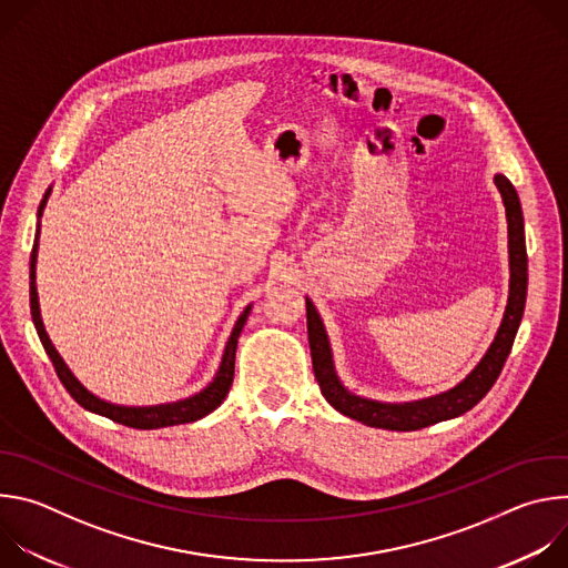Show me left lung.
I'll use <instances>...</instances> for the list:
<instances>
[{
    "label": "left lung",
    "instance_id": "left-lung-1",
    "mask_svg": "<svg viewBox=\"0 0 568 568\" xmlns=\"http://www.w3.org/2000/svg\"><path fill=\"white\" fill-rule=\"evenodd\" d=\"M495 184L501 193V200L506 206V220H508V256H510L508 305L501 318V326L497 331V337L490 344L488 353L483 355V359L474 366V371L454 388L432 397L414 399V402H379V399L351 393L342 384L335 371L333 348H331L326 326H323L314 303L305 296L307 339H310L314 377L321 386L323 397H326L339 414L368 427H379L390 432H414V429L429 427L434 423L463 416L493 388V384L497 382L510 355L515 335L519 331V323L526 307V290H528V256H526L521 202L506 175H495Z\"/></svg>",
    "mask_w": 568,
    "mask_h": 568
}]
</instances>
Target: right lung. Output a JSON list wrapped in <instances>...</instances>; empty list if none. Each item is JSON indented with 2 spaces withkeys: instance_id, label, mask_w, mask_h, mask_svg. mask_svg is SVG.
Returning a JSON list of instances; mask_svg holds the SVG:
<instances>
[{
  "instance_id": "1",
  "label": "right lung",
  "mask_w": 568,
  "mask_h": 568,
  "mask_svg": "<svg viewBox=\"0 0 568 568\" xmlns=\"http://www.w3.org/2000/svg\"><path fill=\"white\" fill-rule=\"evenodd\" d=\"M51 195V186L49 191L44 193L42 202H40V209H38V217H42V211L47 206V200ZM40 226V224H38ZM40 233V229H38ZM36 263H38V237L33 242V252H31V316H33V326L38 331V337L49 355V359L53 362V368L60 377V382L64 384V388L69 390V395L80 404V407L92 412V414H99V416H105L119 425H125V427H132V429H161V427H173V425H184V423H195L204 416H209L211 412H215L220 404L224 402L229 388H231V382H233V368H235V348H237V337L242 333V328H245L247 323V316L252 312V305H247L245 310H242V314L237 316L235 326L231 331V337L224 346V353H222V362H220V368L213 377V382H209L206 388H202L200 393L191 395V397H184V399H178V402H166V404H150V407H125V404H114V402H108V399H101L99 395H94L92 390H88L83 384H80V379L71 373V368L64 364V359L60 357V353L55 351V346L51 344L47 331H44V323H42V314H40V301H38V287H36Z\"/></svg>"
}]
</instances>
